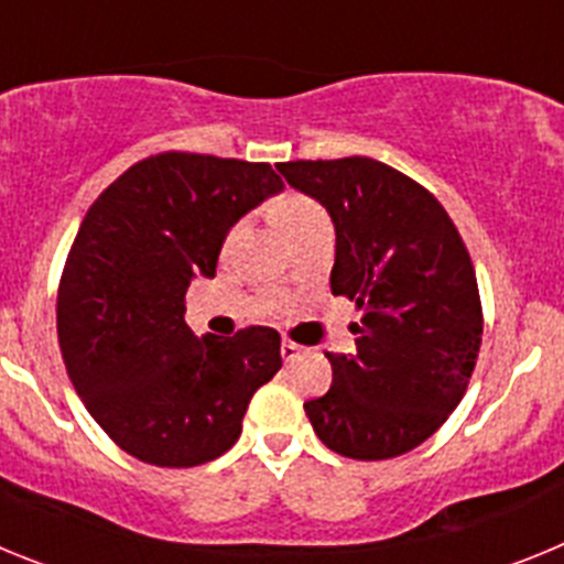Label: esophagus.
<instances>
[{"label": "esophagus", "mask_w": 564, "mask_h": 564, "mask_svg": "<svg viewBox=\"0 0 564 564\" xmlns=\"http://www.w3.org/2000/svg\"><path fill=\"white\" fill-rule=\"evenodd\" d=\"M302 352H305V347H299L293 341H282V358L285 361H296V358H302Z\"/></svg>", "instance_id": "obj_1"}]
</instances>
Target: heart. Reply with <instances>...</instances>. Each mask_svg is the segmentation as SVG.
Returning <instances> with one entry per match:
<instances>
[{"label":"heart","mask_w":564,"mask_h":564,"mask_svg":"<svg viewBox=\"0 0 564 564\" xmlns=\"http://www.w3.org/2000/svg\"><path fill=\"white\" fill-rule=\"evenodd\" d=\"M273 212H276L279 226H282V231H285L288 237H293L296 231H302L305 226H311V223L327 217V214L322 212L316 203L307 200V197H302V194H285V197H279Z\"/></svg>","instance_id":"obj_1"}]
</instances>
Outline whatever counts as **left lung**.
<instances>
[{"label": "left lung", "mask_w": 564, "mask_h": 564, "mask_svg": "<svg viewBox=\"0 0 564 564\" xmlns=\"http://www.w3.org/2000/svg\"><path fill=\"white\" fill-rule=\"evenodd\" d=\"M276 169L327 208L330 291L364 307L356 352L327 356L330 390L305 403L313 432L352 460L415 449L455 412L480 352V293L460 234L426 188L372 158Z\"/></svg>", "instance_id": "obj_1"}]
</instances>
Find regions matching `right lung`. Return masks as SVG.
<instances>
[{"label":"right lung","mask_w":564,"mask_h":564,"mask_svg":"<svg viewBox=\"0 0 564 564\" xmlns=\"http://www.w3.org/2000/svg\"><path fill=\"white\" fill-rule=\"evenodd\" d=\"M282 188L268 163L163 152L89 206L58 285V347L89 415L138 460L188 468L226 455L282 367L271 327L200 338L183 318L228 231Z\"/></svg>","instance_id":"add662e5"}]
</instances>
